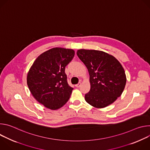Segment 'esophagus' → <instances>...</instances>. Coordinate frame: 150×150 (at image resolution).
Returning <instances> with one entry per match:
<instances>
[{
  "mask_svg": "<svg viewBox=\"0 0 150 150\" xmlns=\"http://www.w3.org/2000/svg\"><path fill=\"white\" fill-rule=\"evenodd\" d=\"M81 82H79V83H78L77 84L75 85V87H77V88H78V87H79L81 86Z\"/></svg>",
  "mask_w": 150,
  "mask_h": 150,
  "instance_id": "1",
  "label": "esophagus"
}]
</instances>
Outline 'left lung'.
<instances>
[{"label": "left lung", "mask_w": 150, "mask_h": 150, "mask_svg": "<svg viewBox=\"0 0 150 150\" xmlns=\"http://www.w3.org/2000/svg\"><path fill=\"white\" fill-rule=\"evenodd\" d=\"M76 54L86 66L91 88L85 100L95 108H105L122 94L126 82L125 70L113 56L103 51L79 49Z\"/></svg>", "instance_id": "8db88e82"}]
</instances>
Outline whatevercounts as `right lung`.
Segmentation results:
<instances>
[{"instance_id":"add662e5","label":"right lung","mask_w":150,"mask_h":150,"mask_svg":"<svg viewBox=\"0 0 150 150\" xmlns=\"http://www.w3.org/2000/svg\"><path fill=\"white\" fill-rule=\"evenodd\" d=\"M75 55L73 49L54 47L37 57L27 77L35 99L46 108L57 110L70 98L73 88L67 82L65 67Z\"/></svg>"}]
</instances>
